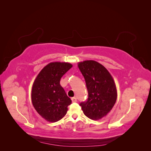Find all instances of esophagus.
Wrapping results in <instances>:
<instances>
[{"label":"esophagus","mask_w":151,"mask_h":151,"mask_svg":"<svg viewBox=\"0 0 151 151\" xmlns=\"http://www.w3.org/2000/svg\"><path fill=\"white\" fill-rule=\"evenodd\" d=\"M71 99H72V102H77V98H76V97H74V98H71Z\"/></svg>","instance_id":"1"}]
</instances>
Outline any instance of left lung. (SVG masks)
Wrapping results in <instances>:
<instances>
[{
	"label": "left lung",
	"mask_w": 151,
	"mask_h": 151,
	"mask_svg": "<svg viewBox=\"0 0 151 151\" xmlns=\"http://www.w3.org/2000/svg\"><path fill=\"white\" fill-rule=\"evenodd\" d=\"M78 67L84 77L88 92L87 101L80 103L82 110L91 120L101 119L111 110L116 103L115 82L106 68L94 60L79 62Z\"/></svg>",
	"instance_id": "obj_1"
}]
</instances>
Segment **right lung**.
<instances>
[{"mask_svg": "<svg viewBox=\"0 0 151 151\" xmlns=\"http://www.w3.org/2000/svg\"><path fill=\"white\" fill-rule=\"evenodd\" d=\"M72 67L67 62H51L40 71L34 81L32 103L39 115L48 122L61 120L72 103L60 84L61 77Z\"/></svg>", "mask_w": 151, "mask_h": 151, "instance_id": "1", "label": "right lung"}]
</instances>
